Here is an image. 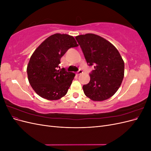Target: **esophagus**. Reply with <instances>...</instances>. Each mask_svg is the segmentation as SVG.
I'll list each match as a JSON object with an SVG mask.
<instances>
[{
  "label": "esophagus",
  "mask_w": 151,
  "mask_h": 151,
  "mask_svg": "<svg viewBox=\"0 0 151 151\" xmlns=\"http://www.w3.org/2000/svg\"><path fill=\"white\" fill-rule=\"evenodd\" d=\"M83 72V70H79L78 72H77V75H80V74H81Z\"/></svg>",
  "instance_id": "esophagus-1"
}]
</instances>
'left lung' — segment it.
<instances>
[{"label": "left lung", "mask_w": 151, "mask_h": 151, "mask_svg": "<svg viewBox=\"0 0 151 151\" xmlns=\"http://www.w3.org/2000/svg\"><path fill=\"white\" fill-rule=\"evenodd\" d=\"M87 63L94 65L90 81L83 88L87 97L95 101H104L119 89L124 77V62L118 50L98 35L88 33L76 37Z\"/></svg>", "instance_id": "obj_1"}]
</instances>
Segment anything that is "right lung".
<instances>
[{
  "label": "right lung",
  "mask_w": 151,
  "mask_h": 151,
  "mask_svg": "<svg viewBox=\"0 0 151 151\" xmlns=\"http://www.w3.org/2000/svg\"><path fill=\"white\" fill-rule=\"evenodd\" d=\"M77 46L73 36L57 33L35 50L27 67V74L32 88L40 96L57 100L67 94L75 74L64 68H58V65L67 50Z\"/></svg>",
  "instance_id": "right-lung-1"
}]
</instances>
